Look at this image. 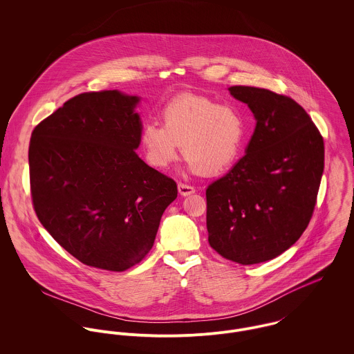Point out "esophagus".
<instances>
[{
  "label": "esophagus",
  "mask_w": 354,
  "mask_h": 354,
  "mask_svg": "<svg viewBox=\"0 0 354 354\" xmlns=\"http://www.w3.org/2000/svg\"><path fill=\"white\" fill-rule=\"evenodd\" d=\"M177 188H178V194H180L181 196H188V195L195 194V188H194V187L187 185V184H183V183H180Z\"/></svg>",
  "instance_id": "34e87169"
}]
</instances>
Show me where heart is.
Wrapping results in <instances>:
<instances>
[{
  "instance_id": "heart-1",
  "label": "heart",
  "mask_w": 354,
  "mask_h": 354,
  "mask_svg": "<svg viewBox=\"0 0 354 354\" xmlns=\"http://www.w3.org/2000/svg\"><path fill=\"white\" fill-rule=\"evenodd\" d=\"M162 125L145 122L140 146L155 169L173 163L180 151L194 173L218 176L240 156L245 142V120L239 109L201 95H181L160 111Z\"/></svg>"
}]
</instances>
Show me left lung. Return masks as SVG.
<instances>
[{"mask_svg":"<svg viewBox=\"0 0 354 354\" xmlns=\"http://www.w3.org/2000/svg\"><path fill=\"white\" fill-rule=\"evenodd\" d=\"M256 128L247 153L208 185V243L239 264L271 260L306 229L324 169V142L303 107L266 88L233 86Z\"/></svg>","mask_w":354,"mask_h":354,"instance_id":"obj_1","label":"left lung"}]
</instances>
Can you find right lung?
I'll list each match as a JSON object with an SVG mask.
<instances>
[{
  "mask_svg": "<svg viewBox=\"0 0 354 354\" xmlns=\"http://www.w3.org/2000/svg\"><path fill=\"white\" fill-rule=\"evenodd\" d=\"M138 97L93 91L65 102L32 131L28 163L35 214L86 266L125 271L151 251L176 181L145 163Z\"/></svg>",
  "mask_w": 354,
  "mask_h": 354,
  "instance_id": "right-lung-1",
  "label": "right lung"
}]
</instances>
